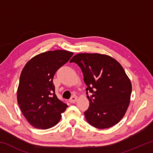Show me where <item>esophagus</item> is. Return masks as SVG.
<instances>
[{"label": "esophagus", "mask_w": 153, "mask_h": 153, "mask_svg": "<svg viewBox=\"0 0 153 153\" xmlns=\"http://www.w3.org/2000/svg\"><path fill=\"white\" fill-rule=\"evenodd\" d=\"M77 100V97L76 96H73V97H71V98H70V100H69V102L71 103H74Z\"/></svg>", "instance_id": "obj_1"}]
</instances>
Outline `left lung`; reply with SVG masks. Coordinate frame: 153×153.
<instances>
[{
  "instance_id": "obj_1",
  "label": "left lung",
  "mask_w": 153,
  "mask_h": 153,
  "mask_svg": "<svg viewBox=\"0 0 153 153\" xmlns=\"http://www.w3.org/2000/svg\"><path fill=\"white\" fill-rule=\"evenodd\" d=\"M82 69L90 105L84 112L90 125L98 129L120 122L130 101L131 84L122 66L110 56L80 53L70 60ZM91 95L88 96V92Z\"/></svg>"
}]
</instances>
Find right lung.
I'll return each instance as SVG.
<instances>
[{
	"label": "right lung",
	"mask_w": 153,
	"mask_h": 153,
	"mask_svg": "<svg viewBox=\"0 0 153 153\" xmlns=\"http://www.w3.org/2000/svg\"><path fill=\"white\" fill-rule=\"evenodd\" d=\"M73 55L63 50L45 52L31 59L23 69L17 102L23 115L34 128L46 129L55 126L67 108L66 103L56 97L53 79Z\"/></svg>",
	"instance_id": "add662e5"
}]
</instances>
